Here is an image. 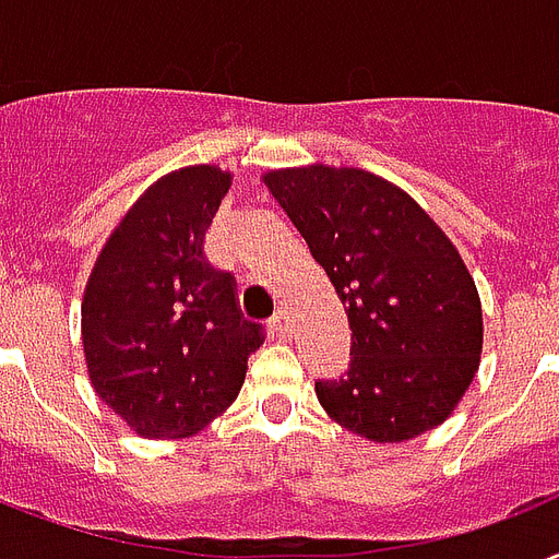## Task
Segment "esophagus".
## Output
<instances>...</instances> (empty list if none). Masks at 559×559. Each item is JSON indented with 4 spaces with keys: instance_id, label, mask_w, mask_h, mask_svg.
<instances>
[{
    "instance_id": "esophagus-1",
    "label": "esophagus",
    "mask_w": 559,
    "mask_h": 559,
    "mask_svg": "<svg viewBox=\"0 0 559 559\" xmlns=\"http://www.w3.org/2000/svg\"><path fill=\"white\" fill-rule=\"evenodd\" d=\"M271 326H274L280 335H288V326H292V320H288V311H285V309L276 311L274 318H271Z\"/></svg>"
}]
</instances>
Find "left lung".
<instances>
[{"instance_id": "8db88e82", "label": "left lung", "mask_w": 559, "mask_h": 559, "mask_svg": "<svg viewBox=\"0 0 559 559\" xmlns=\"http://www.w3.org/2000/svg\"><path fill=\"white\" fill-rule=\"evenodd\" d=\"M347 311L349 370L314 382L329 417L373 443L440 426L478 373L481 297L464 259L408 192L365 168L262 175Z\"/></svg>"}]
</instances>
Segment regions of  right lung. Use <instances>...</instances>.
Listing matches in <instances>:
<instances>
[{"mask_svg": "<svg viewBox=\"0 0 559 559\" xmlns=\"http://www.w3.org/2000/svg\"><path fill=\"white\" fill-rule=\"evenodd\" d=\"M230 183L218 166L163 175L124 212L86 280L81 341L93 391L148 440L192 437L221 417L262 347L233 276L203 257Z\"/></svg>", "mask_w": 559, "mask_h": 559, "instance_id": "obj_1", "label": "right lung"}]
</instances>
